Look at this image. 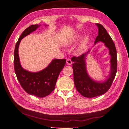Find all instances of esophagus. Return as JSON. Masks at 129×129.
<instances>
[{
    "label": "esophagus",
    "instance_id": "34e87169",
    "mask_svg": "<svg viewBox=\"0 0 129 129\" xmlns=\"http://www.w3.org/2000/svg\"><path fill=\"white\" fill-rule=\"evenodd\" d=\"M66 63L68 65H71L72 63V62L70 59H67V61H66Z\"/></svg>",
    "mask_w": 129,
    "mask_h": 129
}]
</instances>
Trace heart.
<instances>
[{"label": "heart", "mask_w": 129, "mask_h": 129, "mask_svg": "<svg viewBox=\"0 0 129 129\" xmlns=\"http://www.w3.org/2000/svg\"><path fill=\"white\" fill-rule=\"evenodd\" d=\"M83 35L82 34L76 35V36H75L72 39H69L66 41L65 43V45L67 47H69L73 45H75L77 42L80 41V40L81 39L83 38ZM89 40L90 39H89V36H85L83 38V39L81 41L79 46H78L77 51L79 52H82L83 50H84L85 49V48L87 47V46L89 42Z\"/></svg>", "instance_id": "1"}]
</instances>
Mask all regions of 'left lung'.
Wrapping results in <instances>:
<instances>
[{"instance_id":"1","label":"left lung","mask_w":129,"mask_h":129,"mask_svg":"<svg viewBox=\"0 0 129 129\" xmlns=\"http://www.w3.org/2000/svg\"><path fill=\"white\" fill-rule=\"evenodd\" d=\"M98 28V36L95 41L102 42L109 49L110 58V71L107 79L104 81H97L89 75L86 67V57L90 53L82 54L79 57L72 58L73 62L72 67L74 74V82L77 90L81 95L85 97H94L102 95L110 89L117 73V52L115 45L112 38L104 27L101 24H96Z\"/></svg>"}]
</instances>
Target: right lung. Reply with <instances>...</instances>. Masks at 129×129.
<instances>
[{
	"mask_svg": "<svg viewBox=\"0 0 129 129\" xmlns=\"http://www.w3.org/2000/svg\"><path fill=\"white\" fill-rule=\"evenodd\" d=\"M40 26V25H31L22 33L15 47L14 66L17 79L24 90L29 95L44 97L49 95L55 89L57 78L64 67L66 60L54 59L47 67L37 72H29L22 68L18 54L19 44L23 38Z\"/></svg>",
	"mask_w": 129,
	"mask_h": 129,
	"instance_id": "1",
	"label": "right lung"
}]
</instances>
